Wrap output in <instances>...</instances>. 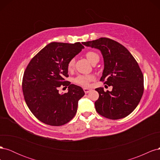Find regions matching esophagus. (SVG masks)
Instances as JSON below:
<instances>
[{"label": "esophagus", "mask_w": 160, "mask_h": 160, "mask_svg": "<svg viewBox=\"0 0 160 160\" xmlns=\"http://www.w3.org/2000/svg\"><path fill=\"white\" fill-rule=\"evenodd\" d=\"M83 91H84V92H85V93H89V92L91 91V89L85 88H83Z\"/></svg>", "instance_id": "obj_1"}]
</instances>
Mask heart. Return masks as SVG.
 <instances>
[{
	"mask_svg": "<svg viewBox=\"0 0 160 160\" xmlns=\"http://www.w3.org/2000/svg\"><path fill=\"white\" fill-rule=\"evenodd\" d=\"M87 59L91 62L92 64L95 63L96 62H98L99 60V57L98 53L93 51H89L86 53ZM75 66V59H71L67 64V69L69 71H72ZM94 79V77L91 75H80L77 76L73 79V81L77 85L88 87L89 85V83Z\"/></svg>",
	"mask_w": 160,
	"mask_h": 160,
	"instance_id": "heart-1",
	"label": "heart"
}]
</instances>
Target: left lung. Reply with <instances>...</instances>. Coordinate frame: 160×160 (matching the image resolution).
Wrapping results in <instances>:
<instances>
[{
    "label": "left lung",
    "mask_w": 160,
    "mask_h": 160,
    "mask_svg": "<svg viewBox=\"0 0 160 160\" xmlns=\"http://www.w3.org/2000/svg\"><path fill=\"white\" fill-rule=\"evenodd\" d=\"M82 44L101 51L104 69L100 81L113 87L111 91L95 89L99 95L95 102L97 112L110 119L125 118L136 108L143 93V75L137 61L124 46L108 38Z\"/></svg>",
    "instance_id": "obj_1"
}]
</instances>
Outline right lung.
<instances>
[{
  "instance_id": "obj_1",
  "label": "right lung",
  "mask_w": 160,
  "mask_h": 160,
  "mask_svg": "<svg viewBox=\"0 0 160 160\" xmlns=\"http://www.w3.org/2000/svg\"><path fill=\"white\" fill-rule=\"evenodd\" d=\"M84 46L79 42H52L34 57L27 67L22 79L25 102L32 114L41 122L60 126L75 115L79 100L85 95L81 87L65 81L69 77L67 64ZM68 87V92L58 93L60 86Z\"/></svg>"
}]
</instances>
